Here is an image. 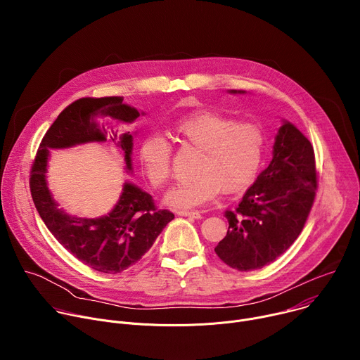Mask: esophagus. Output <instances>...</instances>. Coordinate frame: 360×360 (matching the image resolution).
<instances>
[{
  "label": "esophagus",
  "instance_id": "esophagus-1",
  "mask_svg": "<svg viewBox=\"0 0 360 360\" xmlns=\"http://www.w3.org/2000/svg\"><path fill=\"white\" fill-rule=\"evenodd\" d=\"M178 215L181 217H188V218H192V219H200L202 218V214L199 211H186V210H178L176 212Z\"/></svg>",
  "mask_w": 360,
  "mask_h": 360
}]
</instances>
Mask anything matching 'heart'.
<instances>
[{"label": "heart", "instance_id": "obj_1", "mask_svg": "<svg viewBox=\"0 0 360 360\" xmlns=\"http://www.w3.org/2000/svg\"><path fill=\"white\" fill-rule=\"evenodd\" d=\"M184 145L200 149L191 178L178 182L167 195L176 208H195L212 200L221 189L236 192L258 174L265 152V134L256 124L200 111L174 124ZM139 161L150 185L164 188L172 174V145L160 132L146 134L139 145Z\"/></svg>", "mask_w": 360, "mask_h": 360}]
</instances>
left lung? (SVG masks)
I'll return each mask as SVG.
<instances>
[{"instance_id": "1", "label": "left lung", "mask_w": 360, "mask_h": 360, "mask_svg": "<svg viewBox=\"0 0 360 360\" xmlns=\"http://www.w3.org/2000/svg\"><path fill=\"white\" fill-rule=\"evenodd\" d=\"M316 191L314 146L296 127L285 122L269 167L248 188L238 207L224 214L229 228L215 248L219 259L240 272L274 262L302 232Z\"/></svg>"}]
</instances>
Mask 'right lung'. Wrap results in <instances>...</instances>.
<instances>
[{
	"mask_svg": "<svg viewBox=\"0 0 360 360\" xmlns=\"http://www.w3.org/2000/svg\"><path fill=\"white\" fill-rule=\"evenodd\" d=\"M122 96H85L70 104L44 135L30 172V191L35 208L54 238L88 268L102 274H120L149 250L174 214L160 210L152 196L132 184L124 185L117 207L107 217L86 219L67 215L51 198L45 182L48 148H67L91 141H115L107 120L132 122L139 112ZM127 168L131 169L132 135L120 138Z\"/></svg>",
	"mask_w": 360,
	"mask_h": 360,
	"instance_id": "add662e5",
	"label": "right lung"
}]
</instances>
